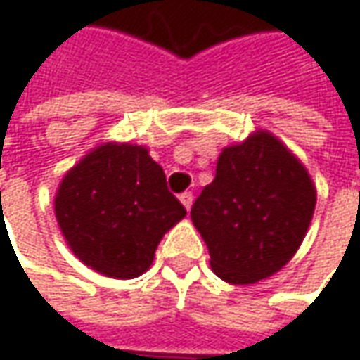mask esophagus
I'll return each mask as SVG.
<instances>
[{"mask_svg": "<svg viewBox=\"0 0 360 360\" xmlns=\"http://www.w3.org/2000/svg\"><path fill=\"white\" fill-rule=\"evenodd\" d=\"M179 201L185 205V210L189 211L191 210V205H193V193L191 191H185V193H181Z\"/></svg>", "mask_w": 360, "mask_h": 360, "instance_id": "1", "label": "esophagus"}]
</instances>
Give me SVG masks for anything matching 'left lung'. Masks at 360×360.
<instances>
[{"instance_id":"left-lung-1","label":"left lung","mask_w":360,"mask_h":360,"mask_svg":"<svg viewBox=\"0 0 360 360\" xmlns=\"http://www.w3.org/2000/svg\"><path fill=\"white\" fill-rule=\"evenodd\" d=\"M314 207L316 187L302 161L259 129L221 150L191 221L210 250L211 270L227 284L248 286L294 258Z\"/></svg>"}]
</instances>
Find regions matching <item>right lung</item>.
I'll return each mask as SVG.
<instances>
[{
  "mask_svg": "<svg viewBox=\"0 0 360 360\" xmlns=\"http://www.w3.org/2000/svg\"><path fill=\"white\" fill-rule=\"evenodd\" d=\"M54 213L72 254L118 280L147 272L165 233L187 215L149 149L112 141L88 150L62 177Z\"/></svg>",
  "mask_w": 360,
  "mask_h": 360,
  "instance_id": "obj_1",
  "label": "right lung"
}]
</instances>
